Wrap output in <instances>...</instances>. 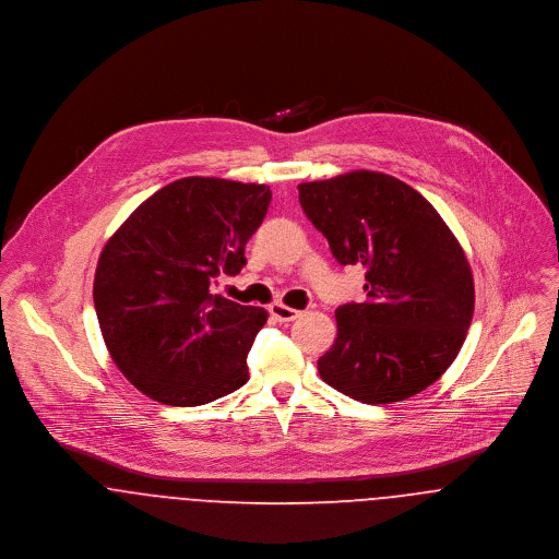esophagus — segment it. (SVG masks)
<instances>
[{
	"label": "esophagus",
	"mask_w": 559,
	"mask_h": 559,
	"mask_svg": "<svg viewBox=\"0 0 559 559\" xmlns=\"http://www.w3.org/2000/svg\"><path fill=\"white\" fill-rule=\"evenodd\" d=\"M270 314L276 319V321H294L300 312L296 309H289V307H285V305H281V302H274L272 307H270Z\"/></svg>",
	"instance_id": "obj_1"
}]
</instances>
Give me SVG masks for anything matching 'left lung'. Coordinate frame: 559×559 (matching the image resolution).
I'll list each match as a JSON object with an SVG mask.
<instances>
[{
    "mask_svg": "<svg viewBox=\"0 0 559 559\" xmlns=\"http://www.w3.org/2000/svg\"><path fill=\"white\" fill-rule=\"evenodd\" d=\"M298 190L334 259L367 267V302L336 309L321 379L371 405L423 392L459 356L474 314L459 240L418 190L385 174L362 169Z\"/></svg>",
    "mask_w": 559,
    "mask_h": 559,
    "instance_id": "left-lung-1",
    "label": "left lung"
}]
</instances>
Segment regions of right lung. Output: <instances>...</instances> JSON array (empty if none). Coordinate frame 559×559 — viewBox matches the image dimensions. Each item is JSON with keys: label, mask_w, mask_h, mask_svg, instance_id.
<instances>
[{"label": "right lung", "mask_w": 559, "mask_h": 559, "mask_svg": "<svg viewBox=\"0 0 559 559\" xmlns=\"http://www.w3.org/2000/svg\"><path fill=\"white\" fill-rule=\"evenodd\" d=\"M263 185L185 178L145 199L100 252L94 307L126 379L174 407L216 401L249 381V356L267 312L212 292L236 276L263 223Z\"/></svg>", "instance_id": "right-lung-1"}]
</instances>
